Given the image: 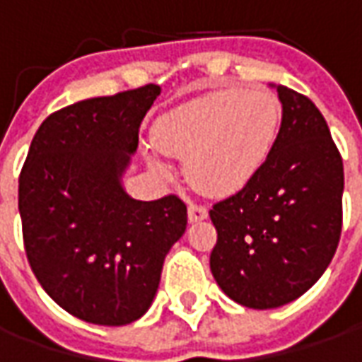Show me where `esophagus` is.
Listing matches in <instances>:
<instances>
[{"label":"esophagus","mask_w":362,"mask_h":362,"mask_svg":"<svg viewBox=\"0 0 362 362\" xmlns=\"http://www.w3.org/2000/svg\"><path fill=\"white\" fill-rule=\"evenodd\" d=\"M188 219L192 223H196V221L207 219V207L202 204H189L188 205Z\"/></svg>","instance_id":"obj_1"}]
</instances>
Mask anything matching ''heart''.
I'll list each match as a JSON object with an SVG mask.
<instances>
[{"label":"heart","mask_w":362,"mask_h":362,"mask_svg":"<svg viewBox=\"0 0 362 362\" xmlns=\"http://www.w3.org/2000/svg\"><path fill=\"white\" fill-rule=\"evenodd\" d=\"M279 119V100L269 90H213L166 112L153 139L165 155L186 158L184 168L194 188L228 196L264 166Z\"/></svg>","instance_id":"heart-1"}]
</instances>
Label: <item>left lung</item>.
Masks as SVG:
<instances>
[{
  "label": "left lung",
  "mask_w": 362,
  "mask_h": 362,
  "mask_svg": "<svg viewBox=\"0 0 362 362\" xmlns=\"http://www.w3.org/2000/svg\"><path fill=\"white\" fill-rule=\"evenodd\" d=\"M283 118L272 153L240 192L213 205L209 266L235 303L267 310L322 277L341 236L343 160L308 96L277 85Z\"/></svg>",
  "instance_id": "8db88e82"
}]
</instances>
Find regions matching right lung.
Masks as SVG:
<instances>
[{"label": "right lung", "mask_w": 362, "mask_h": 362, "mask_svg": "<svg viewBox=\"0 0 362 362\" xmlns=\"http://www.w3.org/2000/svg\"><path fill=\"white\" fill-rule=\"evenodd\" d=\"M158 85L69 104L44 119L19 176L28 264L75 318L126 326L149 310L168 250L188 225L178 196L139 202L122 186Z\"/></svg>", "instance_id": "add662e5"}]
</instances>
